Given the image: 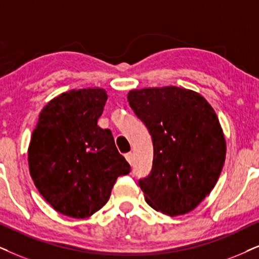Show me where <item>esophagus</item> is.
Wrapping results in <instances>:
<instances>
[{
  "instance_id": "1",
  "label": "esophagus",
  "mask_w": 259,
  "mask_h": 259,
  "mask_svg": "<svg viewBox=\"0 0 259 259\" xmlns=\"http://www.w3.org/2000/svg\"><path fill=\"white\" fill-rule=\"evenodd\" d=\"M125 159H126V161L130 163V165H133V162H134V154L133 153H126L125 154Z\"/></svg>"
}]
</instances>
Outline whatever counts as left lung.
<instances>
[{
    "mask_svg": "<svg viewBox=\"0 0 259 259\" xmlns=\"http://www.w3.org/2000/svg\"><path fill=\"white\" fill-rule=\"evenodd\" d=\"M129 105L152 136V171L139 181L146 202L169 217L194 210L222 171L226 141L217 113L194 91L169 86L130 91Z\"/></svg>",
    "mask_w": 259,
    "mask_h": 259,
    "instance_id": "1",
    "label": "left lung"
}]
</instances>
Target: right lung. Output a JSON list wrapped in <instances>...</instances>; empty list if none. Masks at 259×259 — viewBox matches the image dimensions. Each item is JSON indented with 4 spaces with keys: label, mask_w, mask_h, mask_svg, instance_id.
Instances as JSON below:
<instances>
[{
    "label": "right lung",
    "mask_w": 259,
    "mask_h": 259,
    "mask_svg": "<svg viewBox=\"0 0 259 259\" xmlns=\"http://www.w3.org/2000/svg\"><path fill=\"white\" fill-rule=\"evenodd\" d=\"M106 100L103 88L62 93L41 110L32 134L28 166L34 185L67 217L93 215L109 201L117 178L130 172L111 130L98 125Z\"/></svg>",
    "instance_id": "right-lung-1"
}]
</instances>
